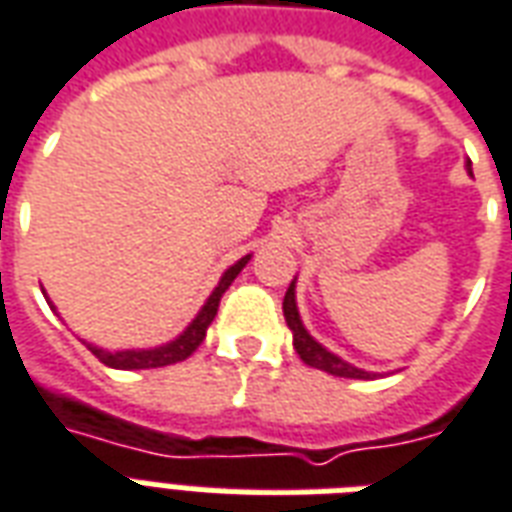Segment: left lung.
Instances as JSON below:
<instances>
[{"label": "left lung", "instance_id": "obj_1", "mask_svg": "<svg viewBox=\"0 0 512 512\" xmlns=\"http://www.w3.org/2000/svg\"><path fill=\"white\" fill-rule=\"evenodd\" d=\"M469 167V175H472V164H466ZM282 312H285V321H288L290 332H293V348H296V354L301 356V362L304 365L315 367V370H323V373H329V376H340V378H373L376 373H365V370H359V367L348 365L345 359H340L332 351H326L315 337H312L307 329H304V323H301L299 307H296V279L290 282L288 293H285V301H282Z\"/></svg>", "mask_w": 512, "mask_h": 512}]
</instances>
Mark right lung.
Instances as JSON below:
<instances>
[{"label": "right lung", "instance_id": "1", "mask_svg": "<svg viewBox=\"0 0 512 512\" xmlns=\"http://www.w3.org/2000/svg\"><path fill=\"white\" fill-rule=\"evenodd\" d=\"M249 263V255L241 257L238 263L227 268L219 279V285L213 288V293L208 296V301L202 304V310L197 312V318L186 326V332L178 334L172 343L167 345H158V348H142V351H104V348H98V345H90L87 348L93 351L106 367H115V370H150V367H167L175 365V362H183V359H189L200 343L205 340V332H208V326L216 318V310H219V301H222L224 290L233 285V279L241 274V268ZM49 307L54 310V304L49 301Z\"/></svg>", "mask_w": 512, "mask_h": 512}]
</instances>
